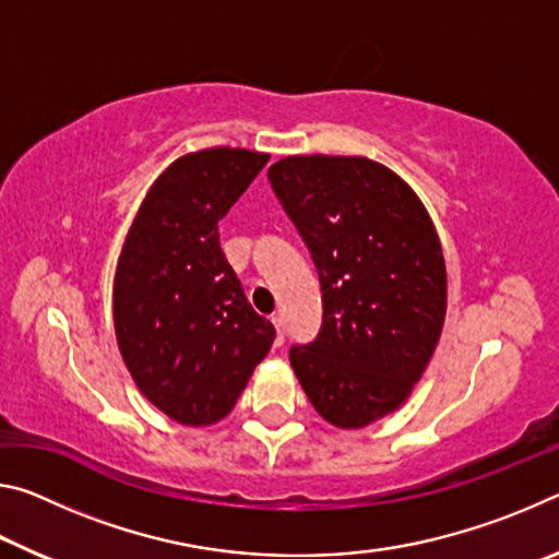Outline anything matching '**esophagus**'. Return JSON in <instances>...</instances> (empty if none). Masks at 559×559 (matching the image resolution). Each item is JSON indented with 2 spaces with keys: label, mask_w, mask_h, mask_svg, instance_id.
<instances>
[{
  "label": "esophagus",
  "mask_w": 559,
  "mask_h": 559,
  "mask_svg": "<svg viewBox=\"0 0 559 559\" xmlns=\"http://www.w3.org/2000/svg\"><path fill=\"white\" fill-rule=\"evenodd\" d=\"M271 323L276 325V345H283V337H286V330H283V318L271 316Z\"/></svg>",
  "instance_id": "1"
}]
</instances>
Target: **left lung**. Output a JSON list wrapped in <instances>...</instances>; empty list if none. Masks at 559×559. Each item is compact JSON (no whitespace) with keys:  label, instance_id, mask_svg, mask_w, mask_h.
Returning <instances> with one entry per match:
<instances>
[{"label":"left lung","instance_id":"8db88e82","mask_svg":"<svg viewBox=\"0 0 559 559\" xmlns=\"http://www.w3.org/2000/svg\"><path fill=\"white\" fill-rule=\"evenodd\" d=\"M313 259L323 325L290 365L316 412L362 429L394 412L427 370L447 316V263L427 210L367 157H286L269 169Z\"/></svg>","mask_w":559,"mask_h":559}]
</instances>
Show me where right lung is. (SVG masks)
I'll return each mask as SVG.
<instances>
[{"mask_svg":"<svg viewBox=\"0 0 559 559\" xmlns=\"http://www.w3.org/2000/svg\"><path fill=\"white\" fill-rule=\"evenodd\" d=\"M266 163L231 147L179 157L122 246L112 288L122 359L140 392L187 427L224 419L276 337L219 243V222Z\"/></svg>","mask_w":559,"mask_h":559,"instance_id":"1","label":"right lung"}]
</instances>
